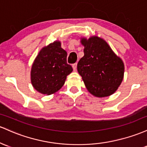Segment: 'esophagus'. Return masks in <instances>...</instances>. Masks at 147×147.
<instances>
[{"instance_id": "1", "label": "esophagus", "mask_w": 147, "mask_h": 147, "mask_svg": "<svg viewBox=\"0 0 147 147\" xmlns=\"http://www.w3.org/2000/svg\"><path fill=\"white\" fill-rule=\"evenodd\" d=\"M72 67H73V69H74V71H76V69H77V63L74 64V65H72Z\"/></svg>"}]
</instances>
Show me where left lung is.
Returning a JSON list of instances; mask_svg holds the SVG:
<instances>
[{"instance_id":"left-lung-1","label":"left lung","mask_w":147,"mask_h":147,"mask_svg":"<svg viewBox=\"0 0 147 147\" xmlns=\"http://www.w3.org/2000/svg\"><path fill=\"white\" fill-rule=\"evenodd\" d=\"M84 56L77 69L87 90L96 97L108 96L121 85L124 74V64L104 39L97 36L80 38Z\"/></svg>"}]
</instances>
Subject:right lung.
I'll return each instance as SVG.
<instances>
[{"label":"right lung","mask_w":147,"mask_h":147,"mask_svg":"<svg viewBox=\"0 0 147 147\" xmlns=\"http://www.w3.org/2000/svg\"><path fill=\"white\" fill-rule=\"evenodd\" d=\"M67 53L55 41L43 47L32 63L30 80L32 86L42 94L51 95L58 92L67 76L73 71L67 62Z\"/></svg>","instance_id":"right-lung-1"}]
</instances>
